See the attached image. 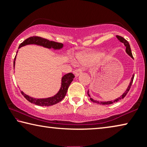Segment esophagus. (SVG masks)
Listing matches in <instances>:
<instances>
[{
	"instance_id": "1",
	"label": "esophagus",
	"mask_w": 147,
	"mask_h": 147,
	"mask_svg": "<svg viewBox=\"0 0 147 147\" xmlns=\"http://www.w3.org/2000/svg\"><path fill=\"white\" fill-rule=\"evenodd\" d=\"M82 71H83V69H76L75 71H74V75H75L76 76H78L80 74H81V73H82Z\"/></svg>"
}]
</instances>
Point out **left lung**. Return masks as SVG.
Here are the masks:
<instances>
[{
  "label": "left lung",
  "mask_w": 147,
  "mask_h": 147,
  "mask_svg": "<svg viewBox=\"0 0 147 147\" xmlns=\"http://www.w3.org/2000/svg\"><path fill=\"white\" fill-rule=\"evenodd\" d=\"M116 37H117V38L118 39V40H119L120 42H121L123 43V44L125 45V46L126 47V50L125 51L129 55L131 58L133 59V55H132V53H131V47H130V45H129V42L127 41L126 40V39H125L123 37L121 36H116ZM134 74H133L132 76V78H131V81H130V83L129 84V86L127 87V88L126 91L123 94L120 96V97H119L118 98H117V99H115L114 100H112V101H108V102H99V101H96V100H94V99H92V98H90V96L89 94V92L88 91V96L90 97V100L92 102H94V103H96V104H102V105H109V104H113V103H115V102H117L118 101H119L121 99H123V98H125V96L127 95V94L128 93V92L129 91V90L131 88V84H132L133 83V78H134Z\"/></svg>",
  "instance_id": "left-lung-1"
}]
</instances>
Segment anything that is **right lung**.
I'll return each mask as SVG.
<instances>
[{"instance_id": "obj_1", "label": "right lung", "mask_w": 147, "mask_h": 147, "mask_svg": "<svg viewBox=\"0 0 147 147\" xmlns=\"http://www.w3.org/2000/svg\"><path fill=\"white\" fill-rule=\"evenodd\" d=\"M30 44L38 45L43 46V47L48 48V49H53L55 50L62 49L63 47V43L55 42V41H49L48 40V39L41 38V37L33 36L30 37V38L26 39L25 41H24L20 45L18 49H20L21 47H22V46H25L26 45ZM15 60H16V57H15L14 61V68L15 65ZM74 78V75L71 73L65 74V75L62 77V79H61V86L60 90L55 95L52 96V97H49L47 98H34L26 95L22 91H21V93L24 96V98L28 100V101L32 103V104H34L40 106H53V105L56 104L61 102V100L65 98V96L67 94V92L68 90V88H69V86H70V84H71L72 81L73 80Z\"/></svg>"}]
</instances>
